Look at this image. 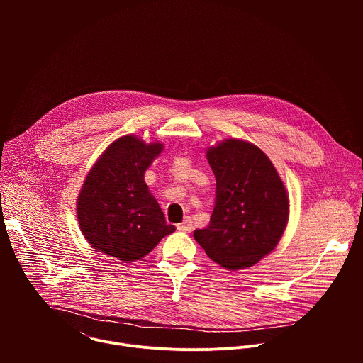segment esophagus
<instances>
[{
    "mask_svg": "<svg viewBox=\"0 0 363 363\" xmlns=\"http://www.w3.org/2000/svg\"><path fill=\"white\" fill-rule=\"evenodd\" d=\"M177 228H178L179 231H184V233H189V231L192 230V221H191V218H185L182 223L177 224Z\"/></svg>",
    "mask_w": 363,
    "mask_h": 363,
    "instance_id": "1",
    "label": "esophagus"
}]
</instances>
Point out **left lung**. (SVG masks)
Here are the masks:
<instances>
[{
  "label": "left lung",
  "instance_id": "left-lung-1",
  "mask_svg": "<svg viewBox=\"0 0 363 363\" xmlns=\"http://www.w3.org/2000/svg\"><path fill=\"white\" fill-rule=\"evenodd\" d=\"M216 175L210 224L194 238L228 270L251 267L272 252L289 220V196L267 155L255 145L227 139L206 150Z\"/></svg>",
  "mask_w": 363,
  "mask_h": 363
}]
</instances>
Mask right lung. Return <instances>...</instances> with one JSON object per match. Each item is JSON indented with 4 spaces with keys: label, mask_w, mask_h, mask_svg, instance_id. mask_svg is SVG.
<instances>
[{
    "label": "right lung",
    "mask_w": 363,
    "mask_h": 363,
    "mask_svg": "<svg viewBox=\"0 0 363 363\" xmlns=\"http://www.w3.org/2000/svg\"><path fill=\"white\" fill-rule=\"evenodd\" d=\"M162 147L128 135L101 153L77 199L80 230L93 248L135 262L175 231L143 179Z\"/></svg>",
    "instance_id": "right-lung-1"
}]
</instances>
